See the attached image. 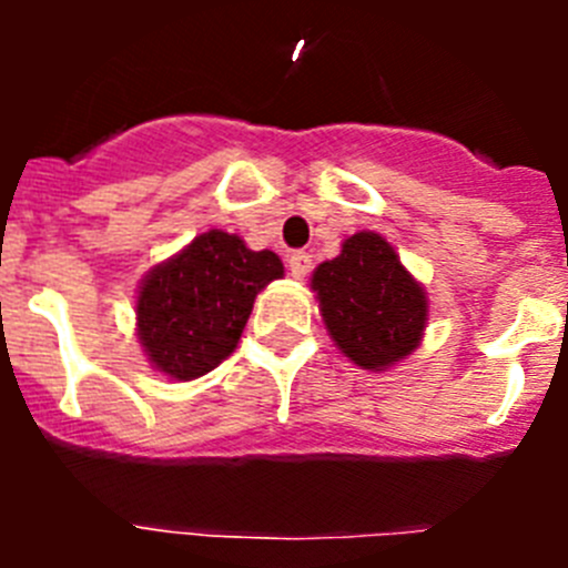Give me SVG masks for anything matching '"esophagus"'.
<instances>
[{"label": "esophagus", "instance_id": "1", "mask_svg": "<svg viewBox=\"0 0 568 568\" xmlns=\"http://www.w3.org/2000/svg\"><path fill=\"white\" fill-rule=\"evenodd\" d=\"M287 267H290V273H293V278H307V273H310V267H313V255L310 253H293L287 258Z\"/></svg>", "mask_w": 568, "mask_h": 568}]
</instances>
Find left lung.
<instances>
[{
    "mask_svg": "<svg viewBox=\"0 0 568 568\" xmlns=\"http://www.w3.org/2000/svg\"><path fill=\"white\" fill-rule=\"evenodd\" d=\"M313 290L341 353L364 369L413 355L426 327V293L378 233H355L341 255L318 264Z\"/></svg>",
    "mask_w": 568,
    "mask_h": 568,
    "instance_id": "left-lung-1",
    "label": "left lung"
}]
</instances>
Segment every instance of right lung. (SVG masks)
I'll return each instance as SVG.
<instances>
[{
	"label": "right lung",
	"mask_w": 568,
	"mask_h": 568,
	"mask_svg": "<svg viewBox=\"0 0 568 568\" xmlns=\"http://www.w3.org/2000/svg\"><path fill=\"white\" fill-rule=\"evenodd\" d=\"M284 264L239 235L210 230L144 275L135 301L139 341L150 364L175 381L202 378L239 344L253 301Z\"/></svg>",
	"instance_id": "add662e5"
}]
</instances>
